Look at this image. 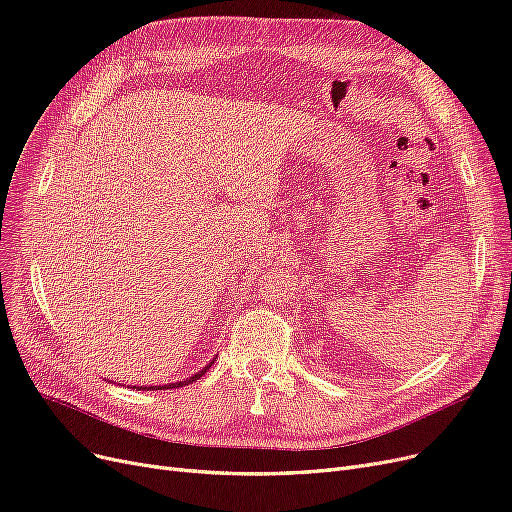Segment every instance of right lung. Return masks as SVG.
<instances>
[{
	"label": "right lung",
	"instance_id": "1",
	"mask_svg": "<svg viewBox=\"0 0 512 512\" xmlns=\"http://www.w3.org/2000/svg\"><path fill=\"white\" fill-rule=\"evenodd\" d=\"M211 367V363L207 365V367H203L199 373H195V375H191V378H186L184 382H176V384H166V386H134L137 390H170V388H180V386H188L191 382H197L201 375H205V371Z\"/></svg>",
	"mask_w": 512,
	"mask_h": 512
}]
</instances>
